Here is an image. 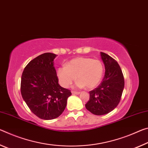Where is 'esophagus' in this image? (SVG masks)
<instances>
[{
	"mask_svg": "<svg viewBox=\"0 0 148 148\" xmlns=\"http://www.w3.org/2000/svg\"><path fill=\"white\" fill-rule=\"evenodd\" d=\"M71 93L72 94H74V95H78V94H80L79 92H75V91H72Z\"/></svg>",
	"mask_w": 148,
	"mask_h": 148,
	"instance_id": "34e87169",
	"label": "esophagus"
}]
</instances>
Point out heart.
I'll list each match as a JSON object with an SVG mask.
<instances>
[{
	"instance_id": "1",
	"label": "heart",
	"mask_w": 148,
	"mask_h": 148,
	"mask_svg": "<svg viewBox=\"0 0 148 148\" xmlns=\"http://www.w3.org/2000/svg\"><path fill=\"white\" fill-rule=\"evenodd\" d=\"M103 65L99 60L79 57L70 60L57 69V77L60 85L67 88L75 80H78L77 86L92 89L99 84L103 75Z\"/></svg>"
}]
</instances>
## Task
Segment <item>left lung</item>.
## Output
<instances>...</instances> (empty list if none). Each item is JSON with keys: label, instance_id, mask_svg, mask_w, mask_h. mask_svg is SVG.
Segmentation results:
<instances>
[{"label": "left lung", "instance_id": "1", "mask_svg": "<svg viewBox=\"0 0 148 148\" xmlns=\"http://www.w3.org/2000/svg\"><path fill=\"white\" fill-rule=\"evenodd\" d=\"M100 56L105 65V75L100 85L89 92L90 98L85 104L86 110L96 115L107 114L117 107L125 86L118 63L106 53L100 52Z\"/></svg>", "mask_w": 148, "mask_h": 148}]
</instances>
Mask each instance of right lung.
<instances>
[{"label": "right lung", "mask_w": 148, "mask_h": 148, "mask_svg": "<svg viewBox=\"0 0 148 148\" xmlns=\"http://www.w3.org/2000/svg\"><path fill=\"white\" fill-rule=\"evenodd\" d=\"M52 53H44L29 63L21 80V94L31 111L44 120L59 117L64 111L70 90L58 84Z\"/></svg>", "instance_id": "obj_1"}]
</instances>
